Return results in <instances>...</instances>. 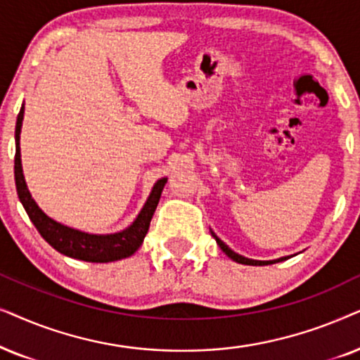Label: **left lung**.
<instances>
[{
  "label": "left lung",
  "mask_w": 360,
  "mask_h": 360,
  "mask_svg": "<svg viewBox=\"0 0 360 360\" xmlns=\"http://www.w3.org/2000/svg\"><path fill=\"white\" fill-rule=\"evenodd\" d=\"M212 237L215 238V242H217V245L222 248V252L225 253V255H227L229 258H232L233 262H237V263H242V265H255V266H262V265H270V263H276V262H281V260H286V257H283V258H278V260H273V262H260V260H250V258H245V257H242V255H238V253H236V252H232L230 250V248L225 245V243L220 240V238L215 236V233L212 232Z\"/></svg>",
  "instance_id": "left-lung-1"
}]
</instances>
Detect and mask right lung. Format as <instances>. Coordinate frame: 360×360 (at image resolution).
<instances>
[{"label": "right lung", "mask_w": 360, "mask_h": 360, "mask_svg": "<svg viewBox=\"0 0 360 360\" xmlns=\"http://www.w3.org/2000/svg\"><path fill=\"white\" fill-rule=\"evenodd\" d=\"M22 115L24 105L18 113L16 131H14V138H16L14 181H16L18 198L21 200L22 207L26 209V212L30 215L31 222L34 224L37 232L41 233V237L44 238L52 248L60 252L62 255L77 258V260L84 262L107 263L122 260V258L133 255V253L140 248L143 238H145L148 229H150L153 214H155L158 202H160L162 188H165L167 181L166 177H162V179H160L155 184V188H153L150 198H148L145 207L141 209L140 215H138L135 222H133L128 229H124L123 232L110 233V236H90V233L80 232V230L65 227V225L47 217V215L37 207L34 199L31 198L30 191H27L26 181H24L22 176L21 153H19V133H21Z\"/></svg>", "instance_id": "obj_1"}]
</instances>
